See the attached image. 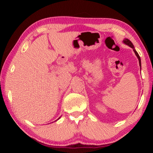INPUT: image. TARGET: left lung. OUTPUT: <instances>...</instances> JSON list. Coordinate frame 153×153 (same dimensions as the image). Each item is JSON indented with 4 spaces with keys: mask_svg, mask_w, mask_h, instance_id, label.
<instances>
[{
    "mask_svg": "<svg viewBox=\"0 0 153 153\" xmlns=\"http://www.w3.org/2000/svg\"><path fill=\"white\" fill-rule=\"evenodd\" d=\"M123 42L126 44V45H128L129 46H130L131 48H133V50H134V53H135V54H136V55L137 56V57H138V60H139V63H140V66L141 67V60H140V56H139V55H138V53H137V51L135 50V48H134V45H133V44L131 43V42L129 40H128V39H126L123 40Z\"/></svg>",
    "mask_w": 153,
    "mask_h": 153,
    "instance_id": "8db88e82",
    "label": "left lung"
}]
</instances>
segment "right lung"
<instances>
[{
	"instance_id": "1",
	"label": "right lung",
	"mask_w": 153,
	"mask_h": 153,
	"mask_svg": "<svg viewBox=\"0 0 153 153\" xmlns=\"http://www.w3.org/2000/svg\"><path fill=\"white\" fill-rule=\"evenodd\" d=\"M59 118H60V117H59ZM58 120H59V119H58Z\"/></svg>"
}]
</instances>
